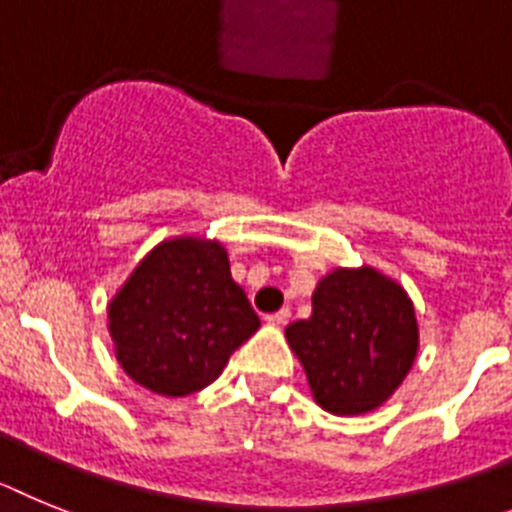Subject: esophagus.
I'll return each instance as SVG.
<instances>
[{"label": "esophagus", "instance_id": "esophagus-1", "mask_svg": "<svg viewBox=\"0 0 512 512\" xmlns=\"http://www.w3.org/2000/svg\"><path fill=\"white\" fill-rule=\"evenodd\" d=\"M288 319H291V309H281V311H275V314H268L265 322L273 324V327H283V324H288Z\"/></svg>", "mask_w": 512, "mask_h": 512}]
</instances>
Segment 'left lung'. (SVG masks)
Returning a JSON list of instances; mask_svg holds the SVG:
<instances>
[{"label":"left lung","mask_w":512,"mask_h":512,"mask_svg":"<svg viewBox=\"0 0 512 512\" xmlns=\"http://www.w3.org/2000/svg\"><path fill=\"white\" fill-rule=\"evenodd\" d=\"M311 394L332 415H363L397 391L415 363L410 296L379 270L337 268L311 293V317L286 327Z\"/></svg>","instance_id":"left-lung-1"}]
</instances>
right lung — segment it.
<instances>
[{
  "instance_id": "1",
  "label": "right lung",
  "mask_w": 512,
  "mask_h": 512,
  "mask_svg": "<svg viewBox=\"0 0 512 512\" xmlns=\"http://www.w3.org/2000/svg\"><path fill=\"white\" fill-rule=\"evenodd\" d=\"M260 327L216 239L175 237L133 268L108 306L115 358L162 397L201 391Z\"/></svg>"
}]
</instances>
